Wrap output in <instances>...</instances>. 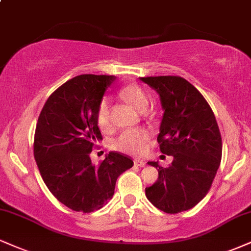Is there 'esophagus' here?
Here are the masks:
<instances>
[{
  "mask_svg": "<svg viewBox=\"0 0 251 251\" xmlns=\"http://www.w3.org/2000/svg\"><path fill=\"white\" fill-rule=\"evenodd\" d=\"M134 164L137 165V166H139V167H145V166H146V161H144V160L138 159V160H135Z\"/></svg>",
  "mask_w": 251,
  "mask_h": 251,
  "instance_id": "1",
  "label": "esophagus"
}]
</instances>
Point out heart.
Returning <instances> with one entry per match:
<instances>
[{"label":"heart","mask_w":251,"mask_h":251,"mask_svg":"<svg viewBox=\"0 0 251 251\" xmlns=\"http://www.w3.org/2000/svg\"><path fill=\"white\" fill-rule=\"evenodd\" d=\"M120 96L139 111L144 112L149 106V95L138 84H128V85L124 86L120 90ZM110 112V99L102 98L99 102L96 113L97 124L102 131H106L111 126ZM150 139L151 133L145 128L126 129L118 135L113 145L117 150L122 151V152L128 153L132 155H140L146 151Z\"/></svg>","instance_id":"b5f03b06"}]
</instances>
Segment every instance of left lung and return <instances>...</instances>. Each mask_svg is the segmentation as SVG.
Listing matches in <instances>:
<instances>
[{
	"mask_svg": "<svg viewBox=\"0 0 251 251\" xmlns=\"http://www.w3.org/2000/svg\"><path fill=\"white\" fill-rule=\"evenodd\" d=\"M156 90L165 110L158 143L164 154L173 155L170 167L158 162L159 176L145 189L152 204L168 214L193 208L212 187L222 158V139L215 116L200 91L179 76L141 77Z\"/></svg>",
	"mask_w": 251,
	"mask_h": 251,
	"instance_id": "left-lung-1",
	"label": "left lung"
}]
</instances>
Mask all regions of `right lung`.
<instances>
[{
    "mask_svg": "<svg viewBox=\"0 0 251 251\" xmlns=\"http://www.w3.org/2000/svg\"><path fill=\"white\" fill-rule=\"evenodd\" d=\"M114 76L80 75L51 93L39 113L34 156L42 179L52 195L75 212L100 209L114 194L120 174L133 160L110 152L93 166L90 153L102 137L96 113Z\"/></svg>",
    "mask_w": 251,
    "mask_h": 251,
    "instance_id": "1",
    "label": "right lung"
}]
</instances>
